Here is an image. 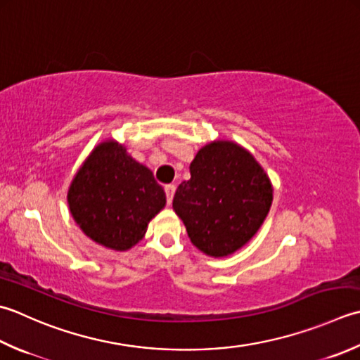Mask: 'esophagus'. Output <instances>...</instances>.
Returning <instances> with one entry per match:
<instances>
[{
    "label": "esophagus",
    "instance_id": "1",
    "mask_svg": "<svg viewBox=\"0 0 360 360\" xmlns=\"http://www.w3.org/2000/svg\"><path fill=\"white\" fill-rule=\"evenodd\" d=\"M176 192V186L174 184H167L165 186V195H167V201L170 204L173 201V196Z\"/></svg>",
    "mask_w": 360,
    "mask_h": 360
}]
</instances>
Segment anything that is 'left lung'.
<instances>
[{
  "mask_svg": "<svg viewBox=\"0 0 360 360\" xmlns=\"http://www.w3.org/2000/svg\"><path fill=\"white\" fill-rule=\"evenodd\" d=\"M190 179L176 188L173 209L196 248L224 257L262 226L273 201L264 168L232 142L209 143L190 164Z\"/></svg>",
  "mask_w": 360,
  "mask_h": 360,
  "instance_id": "left-lung-1",
  "label": "left lung"
}]
</instances>
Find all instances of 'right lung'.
<instances>
[{
	"label": "right lung",
	"instance_id": "right-lung-1",
	"mask_svg": "<svg viewBox=\"0 0 360 360\" xmlns=\"http://www.w3.org/2000/svg\"><path fill=\"white\" fill-rule=\"evenodd\" d=\"M67 198L84 234L115 251H126L142 240L148 223L165 206V192L153 172L114 140L91 151Z\"/></svg>",
	"mask_w": 360,
	"mask_h": 360
}]
</instances>
